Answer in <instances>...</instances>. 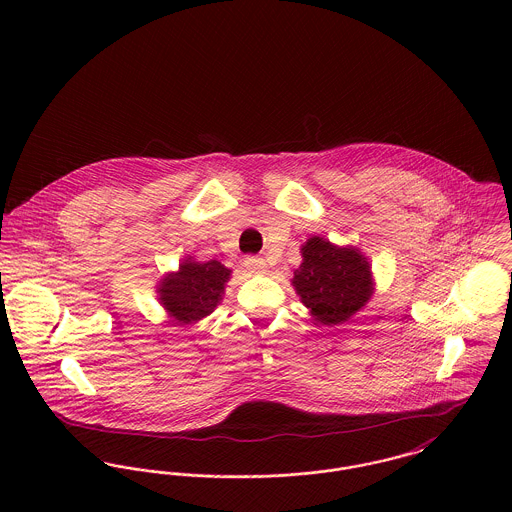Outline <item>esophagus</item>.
<instances>
[{
	"mask_svg": "<svg viewBox=\"0 0 512 512\" xmlns=\"http://www.w3.org/2000/svg\"><path fill=\"white\" fill-rule=\"evenodd\" d=\"M244 266H246L248 272H254V274H262L266 270L264 258H258V256H246Z\"/></svg>",
	"mask_w": 512,
	"mask_h": 512,
	"instance_id": "34e87169",
	"label": "esophagus"
}]
</instances>
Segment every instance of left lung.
<instances>
[{
    "mask_svg": "<svg viewBox=\"0 0 512 512\" xmlns=\"http://www.w3.org/2000/svg\"><path fill=\"white\" fill-rule=\"evenodd\" d=\"M293 272V286L317 323L339 325L351 319L372 293L368 262L353 248H337L313 236Z\"/></svg>",
    "mask_w": 512,
    "mask_h": 512,
    "instance_id": "8db88e82",
    "label": "left lung"
}]
</instances>
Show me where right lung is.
<instances>
[{
	"mask_svg": "<svg viewBox=\"0 0 512 512\" xmlns=\"http://www.w3.org/2000/svg\"><path fill=\"white\" fill-rule=\"evenodd\" d=\"M228 276L230 270L217 260L205 264L187 260L179 266L177 274L161 282L159 299L177 321H199L217 307Z\"/></svg>",
	"mask_w": 512,
	"mask_h": 512,
	"instance_id": "right-lung-1",
	"label": "right lung"
}]
</instances>
